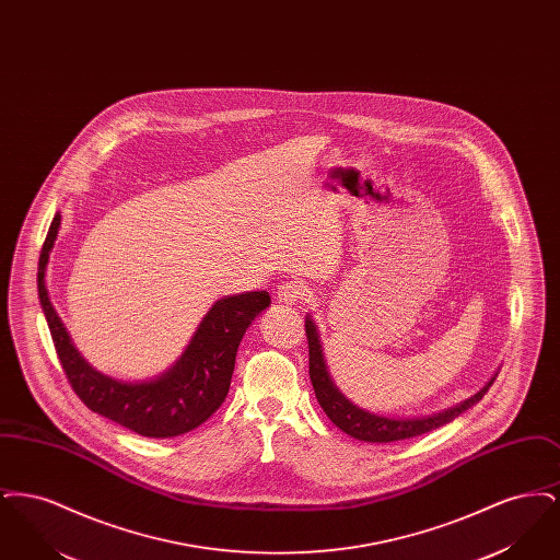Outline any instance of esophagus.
I'll list each match as a JSON object with an SVG mask.
<instances>
[{
	"instance_id": "34e87169",
	"label": "esophagus",
	"mask_w": 560,
	"mask_h": 560,
	"mask_svg": "<svg viewBox=\"0 0 560 560\" xmlns=\"http://www.w3.org/2000/svg\"><path fill=\"white\" fill-rule=\"evenodd\" d=\"M306 285L304 283H300V281H285V283H281L279 288H277V300L281 302V304H298L300 300H304V295H306Z\"/></svg>"
}]
</instances>
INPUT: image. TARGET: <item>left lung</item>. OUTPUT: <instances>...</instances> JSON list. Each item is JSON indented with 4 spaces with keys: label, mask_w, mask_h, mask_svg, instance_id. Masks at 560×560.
Returning <instances> with one entry per match:
<instances>
[{
    "label": "left lung",
    "mask_w": 560,
    "mask_h": 560,
    "mask_svg": "<svg viewBox=\"0 0 560 560\" xmlns=\"http://www.w3.org/2000/svg\"><path fill=\"white\" fill-rule=\"evenodd\" d=\"M306 338H308V373H311V382L315 388V395L319 400L323 411L327 413V418L340 428L342 432H347L348 436L357 439V441H365V443H393V441H402V439H411V436H420L424 432H430L434 428L445 427L447 422L455 420L459 413H464L466 409H470L472 405H477L485 393L489 390V386L493 384V380L498 377V373L480 388L477 395L468 397L453 407H447L439 413H430V416H420V418H388V416H380L368 411L359 405H354L348 399L347 395L340 393V388L334 384L325 357H323V347H320L319 331L317 325L311 319V315H306Z\"/></svg>",
    "instance_id": "8db88e82"
}]
</instances>
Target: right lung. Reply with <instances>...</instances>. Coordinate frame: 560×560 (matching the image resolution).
<instances>
[{
    "instance_id": "1",
    "label": "right lung",
    "mask_w": 560,
    "mask_h": 560,
    "mask_svg": "<svg viewBox=\"0 0 560 560\" xmlns=\"http://www.w3.org/2000/svg\"><path fill=\"white\" fill-rule=\"evenodd\" d=\"M60 229L54 215L37 267V292L54 348L75 395L94 413L140 436L170 439L203 424L229 395L235 357L245 329L268 304V292L220 298L199 323L180 359L153 380L124 382L94 370L73 345L46 290V268Z\"/></svg>"
}]
</instances>
